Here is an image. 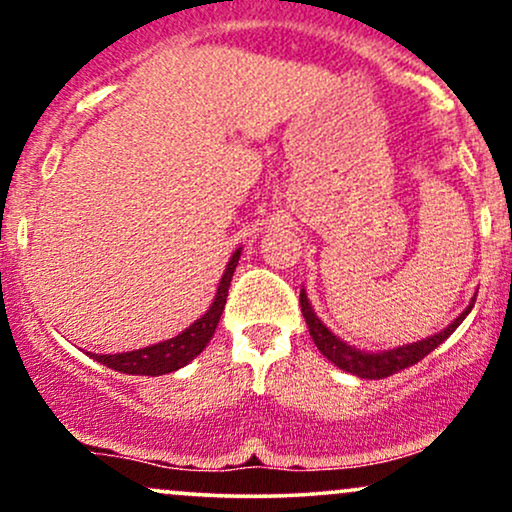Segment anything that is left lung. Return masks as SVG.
<instances>
[{"label":"left lung","instance_id":"obj_1","mask_svg":"<svg viewBox=\"0 0 512 512\" xmlns=\"http://www.w3.org/2000/svg\"><path fill=\"white\" fill-rule=\"evenodd\" d=\"M474 298L472 303H469L467 308H464L448 327H445V330H440L438 334H431V337L421 339V342H411L387 351H361L356 349V346L342 342L337 334L327 330V325H322V320L317 317L313 305L308 301V293H305V289H301V313L305 317V325H308L310 337H313L315 346L320 349V354L325 356L327 361H332L337 368H342L351 375H358V378L363 380H380V378H387V375L397 373V370L414 366V363H419L421 358L431 354L433 349H438V346L462 325L464 317L472 313Z\"/></svg>","mask_w":512,"mask_h":512}]
</instances>
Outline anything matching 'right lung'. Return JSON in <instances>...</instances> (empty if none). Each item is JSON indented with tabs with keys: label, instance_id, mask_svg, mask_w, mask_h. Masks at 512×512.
Masks as SVG:
<instances>
[{
	"label": "right lung",
	"instance_id": "add662e5",
	"mask_svg": "<svg viewBox=\"0 0 512 512\" xmlns=\"http://www.w3.org/2000/svg\"><path fill=\"white\" fill-rule=\"evenodd\" d=\"M240 260V248L233 252V257L226 264V272H223L219 289H216L214 303L209 305V310L204 313L199 320L192 322L185 332H180L178 337L166 339V342H158L151 346H144V349L137 351H125V354H91V358H96L98 363L103 366L117 370V373H127V375H166L173 373L182 366L197 358L207 349L209 339L214 337L216 325H219L223 305H226V296H228V286H231L233 272H236Z\"/></svg>",
	"mask_w": 512,
	"mask_h": 512
}]
</instances>
